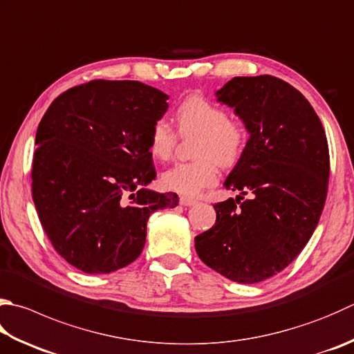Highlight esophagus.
<instances>
[{"mask_svg":"<svg viewBox=\"0 0 354 354\" xmlns=\"http://www.w3.org/2000/svg\"><path fill=\"white\" fill-rule=\"evenodd\" d=\"M196 203H197V200H194V198L180 197V205H182V206H192V205H196Z\"/></svg>","mask_w":354,"mask_h":354,"instance_id":"obj_1","label":"esophagus"}]
</instances>
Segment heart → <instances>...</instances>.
<instances>
[{
	"instance_id": "obj_1",
	"label": "heart",
	"mask_w": 354,
	"mask_h": 354,
	"mask_svg": "<svg viewBox=\"0 0 354 354\" xmlns=\"http://www.w3.org/2000/svg\"><path fill=\"white\" fill-rule=\"evenodd\" d=\"M180 137L198 136L194 148L197 160L177 163L162 174V185L168 191L182 196H197L203 188L217 182V163L222 168L234 166L243 154L246 131L236 120H230L222 106L202 95L185 98L176 109ZM177 145V134L169 123L158 118L152 123L148 149L158 162L169 160Z\"/></svg>"
}]
</instances>
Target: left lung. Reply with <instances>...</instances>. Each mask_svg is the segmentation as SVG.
I'll return each mask as SVG.
<instances>
[{"mask_svg": "<svg viewBox=\"0 0 354 354\" xmlns=\"http://www.w3.org/2000/svg\"><path fill=\"white\" fill-rule=\"evenodd\" d=\"M216 95L250 138L225 180L240 196L214 205L216 225L196 237V251L230 281L257 283L286 268L315 232L328 189V142L308 100L281 78L234 77ZM246 194L252 198L240 204Z\"/></svg>", "mask_w": 354, "mask_h": 354, "instance_id": "1", "label": "left lung"}]
</instances>
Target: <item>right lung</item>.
<instances>
[{
    "label": "right lung",
    "mask_w": 354,
    "mask_h": 354,
    "mask_svg": "<svg viewBox=\"0 0 354 354\" xmlns=\"http://www.w3.org/2000/svg\"><path fill=\"white\" fill-rule=\"evenodd\" d=\"M168 98L140 82L92 80L58 95L39 122L32 198L52 246L77 270L132 263L149 216L178 205L176 192L146 188L157 176L149 131Z\"/></svg>",
    "instance_id": "1"
}]
</instances>
